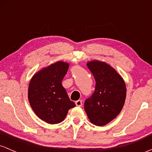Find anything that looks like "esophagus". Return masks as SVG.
Listing matches in <instances>:
<instances>
[{
  "instance_id": "obj_1",
  "label": "esophagus",
  "mask_w": 152,
  "mask_h": 152,
  "mask_svg": "<svg viewBox=\"0 0 152 152\" xmlns=\"http://www.w3.org/2000/svg\"><path fill=\"white\" fill-rule=\"evenodd\" d=\"M75 104H76V105L77 106H82V101H81V100L76 101V102H75Z\"/></svg>"
}]
</instances>
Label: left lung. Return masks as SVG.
I'll return each mask as SVG.
<instances>
[{"instance_id": "obj_1", "label": "left lung", "mask_w": 152, "mask_h": 152, "mask_svg": "<svg viewBox=\"0 0 152 152\" xmlns=\"http://www.w3.org/2000/svg\"><path fill=\"white\" fill-rule=\"evenodd\" d=\"M87 66L96 80L95 91L84 102L90 121L104 126L119 114L124 105L126 88L124 80L116 69L105 61L92 60Z\"/></svg>"}]
</instances>
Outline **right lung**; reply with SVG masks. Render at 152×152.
Wrapping results in <instances>:
<instances>
[{
	"label": "right lung",
	"mask_w": 152,
	"mask_h": 152,
	"mask_svg": "<svg viewBox=\"0 0 152 152\" xmlns=\"http://www.w3.org/2000/svg\"><path fill=\"white\" fill-rule=\"evenodd\" d=\"M69 67V63L58 61L40 69L29 83L31 108L38 118L50 124L62 122L69 110L76 106L61 83Z\"/></svg>",
	"instance_id": "obj_1"
}]
</instances>
